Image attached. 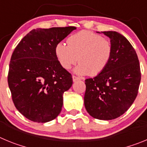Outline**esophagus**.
Returning <instances> with one entry per match:
<instances>
[{
  "label": "esophagus",
  "mask_w": 147,
  "mask_h": 147,
  "mask_svg": "<svg viewBox=\"0 0 147 147\" xmlns=\"http://www.w3.org/2000/svg\"><path fill=\"white\" fill-rule=\"evenodd\" d=\"M72 78H73V81L74 82H76V81H78V80H80V78L77 77V76H73Z\"/></svg>",
  "instance_id": "obj_1"
}]
</instances>
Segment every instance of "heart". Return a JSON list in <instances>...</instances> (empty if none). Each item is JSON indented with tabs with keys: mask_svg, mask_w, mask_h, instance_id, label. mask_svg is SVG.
<instances>
[{
	"mask_svg": "<svg viewBox=\"0 0 147 147\" xmlns=\"http://www.w3.org/2000/svg\"><path fill=\"white\" fill-rule=\"evenodd\" d=\"M67 43L59 42L55 47L56 57L64 69H70L76 62L74 69L79 75L96 76L106 68L113 55L110 40L89 31H81L70 36Z\"/></svg>",
	"mask_w": 147,
	"mask_h": 147,
	"instance_id": "1",
	"label": "heart"
}]
</instances>
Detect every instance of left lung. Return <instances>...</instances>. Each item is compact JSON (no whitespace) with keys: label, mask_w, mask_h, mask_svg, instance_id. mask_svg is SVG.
Wrapping results in <instances>:
<instances>
[{"label":"left lung","mask_w":147,"mask_h":147,"mask_svg":"<svg viewBox=\"0 0 147 147\" xmlns=\"http://www.w3.org/2000/svg\"><path fill=\"white\" fill-rule=\"evenodd\" d=\"M110 39L113 55L102 72L85 80L84 103L88 113L99 120L119 117L130 107L141 82L139 61L134 48L116 32H102Z\"/></svg>","instance_id":"1"}]
</instances>
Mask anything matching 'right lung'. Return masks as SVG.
<instances>
[{
  "instance_id": "right-lung-1",
  "label": "right lung",
  "mask_w": 147,
  "mask_h": 147,
  "mask_svg": "<svg viewBox=\"0 0 147 147\" xmlns=\"http://www.w3.org/2000/svg\"><path fill=\"white\" fill-rule=\"evenodd\" d=\"M74 26L33 29L13 51L8 84L17 110L29 120L45 123L62 110L63 93L73 84L71 74L59 64L57 44Z\"/></svg>"
}]
</instances>
